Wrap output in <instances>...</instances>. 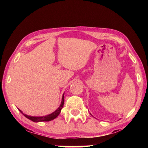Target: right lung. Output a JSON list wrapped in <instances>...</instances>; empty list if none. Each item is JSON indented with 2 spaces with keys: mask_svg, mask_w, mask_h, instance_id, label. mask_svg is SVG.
Masks as SVG:
<instances>
[{
  "mask_svg": "<svg viewBox=\"0 0 148 148\" xmlns=\"http://www.w3.org/2000/svg\"><path fill=\"white\" fill-rule=\"evenodd\" d=\"M64 94L62 95V101H61V105H60L59 107L57 108L56 111L53 113L50 114L49 115H47V116H40V117H35V116H27V115L23 113V112L21 111V110H19V112H21V113L25 117H26L27 118H28L29 119L31 120V121H34V122H42V121H51V120L54 119L55 118H56V117L59 116V114H60V112L61 111V109L62 108V107H63V105H64Z\"/></svg>",
  "mask_w": 148,
  "mask_h": 148,
  "instance_id": "right-lung-1",
  "label": "right lung"
}]
</instances>
